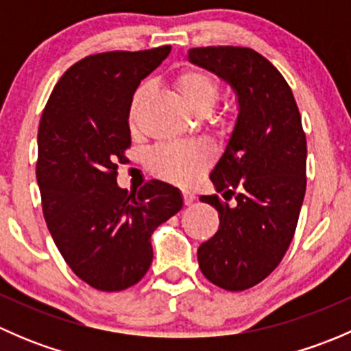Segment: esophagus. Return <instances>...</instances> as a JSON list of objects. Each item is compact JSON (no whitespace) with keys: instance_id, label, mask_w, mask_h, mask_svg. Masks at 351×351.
I'll list each match as a JSON object with an SVG mask.
<instances>
[{"instance_id":"34e87169","label":"esophagus","mask_w":351,"mask_h":351,"mask_svg":"<svg viewBox=\"0 0 351 351\" xmlns=\"http://www.w3.org/2000/svg\"><path fill=\"white\" fill-rule=\"evenodd\" d=\"M193 200H195V195L192 192H183V204L192 205Z\"/></svg>"}]
</instances>
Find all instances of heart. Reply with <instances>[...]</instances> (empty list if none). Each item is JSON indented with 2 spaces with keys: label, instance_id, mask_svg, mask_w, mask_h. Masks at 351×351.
<instances>
[{
  "label": "heart",
  "instance_id": "b5f03b06",
  "mask_svg": "<svg viewBox=\"0 0 351 351\" xmlns=\"http://www.w3.org/2000/svg\"><path fill=\"white\" fill-rule=\"evenodd\" d=\"M175 86L183 101L200 113L214 107L221 91L219 81L204 69L183 71L175 80ZM151 95H153L151 84H143L134 93L129 110L130 129L134 132L139 130L141 117ZM212 158H214V149L205 141L162 144L149 154V168L159 178L186 186L205 171Z\"/></svg>",
  "mask_w": 351,
  "mask_h": 351
}]
</instances>
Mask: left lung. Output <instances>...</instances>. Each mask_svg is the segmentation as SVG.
I'll use <instances>...</instances> for the list:
<instances>
[{"instance_id":"obj_1","label":"left lung","mask_w":351,"mask_h":351,"mask_svg":"<svg viewBox=\"0 0 351 351\" xmlns=\"http://www.w3.org/2000/svg\"><path fill=\"white\" fill-rule=\"evenodd\" d=\"M189 59L238 95L234 130L210 173L226 202L200 197L219 212V229L197 251L205 278L238 292L265 280L292 243L306 195V134L289 83L256 51L195 47Z\"/></svg>"}]
</instances>
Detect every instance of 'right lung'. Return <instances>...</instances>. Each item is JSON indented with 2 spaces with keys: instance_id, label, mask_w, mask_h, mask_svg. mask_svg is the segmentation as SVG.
I'll return each instance as SVG.
<instances>
[{
  "instance_id": "add662e5",
  "label": "right lung",
  "mask_w": 351,
  "mask_h": 351,
  "mask_svg": "<svg viewBox=\"0 0 351 351\" xmlns=\"http://www.w3.org/2000/svg\"><path fill=\"white\" fill-rule=\"evenodd\" d=\"M169 51L86 56L62 74L42 112L37 182L49 232L71 270L104 292L146 275L151 234L183 207L178 189L165 182L151 180L130 195L117 185L132 143L134 91Z\"/></svg>"
}]
</instances>
